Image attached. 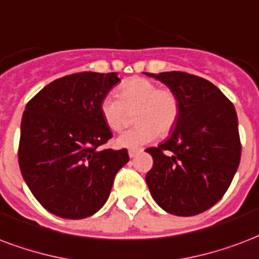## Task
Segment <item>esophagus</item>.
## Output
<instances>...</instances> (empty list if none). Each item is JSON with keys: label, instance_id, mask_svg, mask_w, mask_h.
<instances>
[{"label": "esophagus", "instance_id": "esophagus-1", "mask_svg": "<svg viewBox=\"0 0 259 259\" xmlns=\"http://www.w3.org/2000/svg\"><path fill=\"white\" fill-rule=\"evenodd\" d=\"M138 153H139L138 150H130V151H128V155H130L131 158H134V157H137Z\"/></svg>", "mask_w": 259, "mask_h": 259}]
</instances>
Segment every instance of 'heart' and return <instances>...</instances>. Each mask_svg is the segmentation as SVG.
<instances>
[{
    "mask_svg": "<svg viewBox=\"0 0 259 259\" xmlns=\"http://www.w3.org/2000/svg\"><path fill=\"white\" fill-rule=\"evenodd\" d=\"M134 113L137 125L116 139L121 149L137 150L154 142L159 135H168L178 124L180 101L170 89H159L158 84L145 77H130L117 87V98L105 95L100 102L101 116L112 131H121L128 120L127 112Z\"/></svg>",
    "mask_w": 259,
    "mask_h": 259,
    "instance_id": "1",
    "label": "heart"
}]
</instances>
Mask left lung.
I'll list each match as a JSON object with an SVG mask.
<instances>
[{
  "label": "left lung",
  "instance_id": "1",
  "mask_svg": "<svg viewBox=\"0 0 259 259\" xmlns=\"http://www.w3.org/2000/svg\"><path fill=\"white\" fill-rule=\"evenodd\" d=\"M146 75L168 85L180 101L172 135L158 147L146 149L153 157L146 183L165 211L199 214L223 198L240 162L235 106L203 77L179 71Z\"/></svg>",
  "mask_w": 259,
  "mask_h": 259
}]
</instances>
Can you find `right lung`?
Wrapping results in <instances>:
<instances>
[{
    "instance_id": "1",
    "label": "right lung",
    "mask_w": 259,
    "mask_h": 259,
    "mask_svg": "<svg viewBox=\"0 0 259 259\" xmlns=\"http://www.w3.org/2000/svg\"><path fill=\"white\" fill-rule=\"evenodd\" d=\"M118 81L116 72H79L52 81L27 104L19 143L21 175L36 201L58 217L97 213L130 161L127 149L100 150L112 138L100 102Z\"/></svg>"
}]
</instances>
